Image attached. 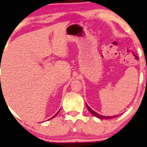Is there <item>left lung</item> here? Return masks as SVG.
Listing matches in <instances>:
<instances>
[{
  "instance_id": "left-lung-1",
  "label": "left lung",
  "mask_w": 147,
  "mask_h": 147,
  "mask_svg": "<svg viewBox=\"0 0 147 147\" xmlns=\"http://www.w3.org/2000/svg\"><path fill=\"white\" fill-rule=\"evenodd\" d=\"M86 106H87V109H89V111H90V112H91V113L92 114V115H94V116H95L96 117L99 118V119H111V118L116 117H117V116H118V115H116V116H113V117H109V116H107V117H105V116H102V115H100V114H98V113H97V112H94V111H93L92 109L91 108H90V107H89L88 105H87V104H86Z\"/></svg>"
}]
</instances>
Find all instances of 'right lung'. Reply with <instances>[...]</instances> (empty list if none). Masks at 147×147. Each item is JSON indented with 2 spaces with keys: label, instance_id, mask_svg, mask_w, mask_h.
Returning <instances> with one entry per match:
<instances>
[{
  "label": "right lung",
  "instance_id": "add662e5",
  "mask_svg": "<svg viewBox=\"0 0 147 147\" xmlns=\"http://www.w3.org/2000/svg\"><path fill=\"white\" fill-rule=\"evenodd\" d=\"M58 112H59V111H58ZM58 112H57V114H56V115H54V116H53V117H52V118H50V119H53V117H55V116H56V115H57V114H58Z\"/></svg>",
  "mask_w": 147,
  "mask_h": 147
}]
</instances>
